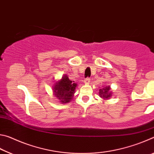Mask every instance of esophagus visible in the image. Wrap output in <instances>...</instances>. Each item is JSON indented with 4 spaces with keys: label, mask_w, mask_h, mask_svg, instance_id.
<instances>
[{
    "label": "esophagus",
    "mask_w": 154,
    "mask_h": 154,
    "mask_svg": "<svg viewBox=\"0 0 154 154\" xmlns=\"http://www.w3.org/2000/svg\"><path fill=\"white\" fill-rule=\"evenodd\" d=\"M90 82V79H89V78H86V79H84V83H85V84H88Z\"/></svg>",
    "instance_id": "1"
}]
</instances>
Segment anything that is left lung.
Returning a JSON list of instances; mask_svg holds the SVG:
<instances>
[{"label":"left lung","instance_id":"1","mask_svg":"<svg viewBox=\"0 0 154 154\" xmlns=\"http://www.w3.org/2000/svg\"><path fill=\"white\" fill-rule=\"evenodd\" d=\"M110 85H105V86H102L99 90V96L100 98H103L104 100H109L111 98L113 95V92L111 90Z\"/></svg>","mask_w":154,"mask_h":154}]
</instances>
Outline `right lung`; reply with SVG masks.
Instances as JSON below:
<instances>
[{
    "label": "right lung",
    "mask_w": 154,
    "mask_h": 154,
    "mask_svg": "<svg viewBox=\"0 0 154 154\" xmlns=\"http://www.w3.org/2000/svg\"><path fill=\"white\" fill-rule=\"evenodd\" d=\"M77 85L74 81L70 80L67 75L64 74L60 79L54 82L52 86L54 96L58 98L62 104L70 103L74 98Z\"/></svg>",
    "instance_id": "obj_1"
}]
</instances>
